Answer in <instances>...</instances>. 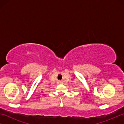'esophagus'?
I'll use <instances>...</instances> for the list:
<instances>
[{"label": "esophagus", "mask_w": 124, "mask_h": 124, "mask_svg": "<svg viewBox=\"0 0 124 124\" xmlns=\"http://www.w3.org/2000/svg\"><path fill=\"white\" fill-rule=\"evenodd\" d=\"M58 83H59V84H61V83H62V81H58Z\"/></svg>", "instance_id": "34e87169"}]
</instances>
